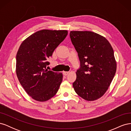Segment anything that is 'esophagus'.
<instances>
[{
    "instance_id": "obj_1",
    "label": "esophagus",
    "mask_w": 131,
    "mask_h": 131,
    "mask_svg": "<svg viewBox=\"0 0 131 131\" xmlns=\"http://www.w3.org/2000/svg\"><path fill=\"white\" fill-rule=\"evenodd\" d=\"M69 73V72H63V75H65V76H66V75H68Z\"/></svg>"
}]
</instances>
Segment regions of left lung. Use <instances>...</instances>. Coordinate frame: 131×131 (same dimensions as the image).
I'll list each match as a JSON object with an SVG mask.
<instances>
[{"label": "left lung", "instance_id": "obj_1", "mask_svg": "<svg viewBox=\"0 0 131 131\" xmlns=\"http://www.w3.org/2000/svg\"><path fill=\"white\" fill-rule=\"evenodd\" d=\"M70 37L80 61L74 89L86 101L97 100L108 90L116 73L113 47L105 37L91 31H71Z\"/></svg>", "mask_w": 131, "mask_h": 131}]
</instances>
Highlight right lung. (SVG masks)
Instances as JSON below:
<instances>
[{"label":"right lung","instance_id":"1","mask_svg":"<svg viewBox=\"0 0 131 131\" xmlns=\"http://www.w3.org/2000/svg\"><path fill=\"white\" fill-rule=\"evenodd\" d=\"M66 30L42 29L26 38L16 54V72L27 93L33 100L45 102L57 92L63 79L62 73L46 69L47 59L66 38Z\"/></svg>","mask_w":131,"mask_h":131}]
</instances>
